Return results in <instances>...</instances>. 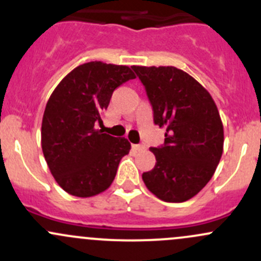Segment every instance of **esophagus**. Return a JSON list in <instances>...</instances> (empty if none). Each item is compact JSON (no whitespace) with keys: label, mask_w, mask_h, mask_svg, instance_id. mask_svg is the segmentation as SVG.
I'll use <instances>...</instances> for the list:
<instances>
[{"label":"esophagus","mask_w":261,"mask_h":261,"mask_svg":"<svg viewBox=\"0 0 261 261\" xmlns=\"http://www.w3.org/2000/svg\"><path fill=\"white\" fill-rule=\"evenodd\" d=\"M133 149L136 150V151H140V150L145 149V145H143V144H135V145H133Z\"/></svg>","instance_id":"esophagus-1"}]
</instances>
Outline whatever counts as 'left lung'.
<instances>
[{
    "label": "left lung",
    "instance_id": "1",
    "mask_svg": "<svg viewBox=\"0 0 261 261\" xmlns=\"http://www.w3.org/2000/svg\"><path fill=\"white\" fill-rule=\"evenodd\" d=\"M154 123L165 127L164 145L150 147L155 167L143 173L152 194L179 203L196 196L212 178L223 151L217 106L202 84L175 67H139Z\"/></svg>",
    "mask_w": 261,
    "mask_h": 261
}]
</instances>
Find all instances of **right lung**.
Here are the masks:
<instances>
[{
  "label": "right lung",
  "instance_id": "1",
  "mask_svg": "<svg viewBox=\"0 0 261 261\" xmlns=\"http://www.w3.org/2000/svg\"><path fill=\"white\" fill-rule=\"evenodd\" d=\"M135 74L126 65L84 63L65 75L46 103L41 123V147L57 183L75 197L106 191L131 144L96 126L112 93Z\"/></svg>",
  "mask_w": 261,
  "mask_h": 261
}]
</instances>
